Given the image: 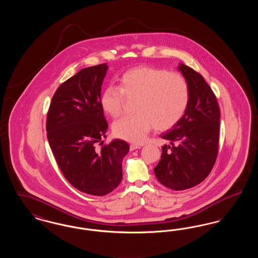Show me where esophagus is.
<instances>
[{
    "instance_id": "esophagus-1",
    "label": "esophagus",
    "mask_w": 258,
    "mask_h": 258,
    "mask_svg": "<svg viewBox=\"0 0 258 258\" xmlns=\"http://www.w3.org/2000/svg\"><path fill=\"white\" fill-rule=\"evenodd\" d=\"M130 149H131V151H134V150H136V149H141V145H137V144H132V145L130 146Z\"/></svg>"
}]
</instances>
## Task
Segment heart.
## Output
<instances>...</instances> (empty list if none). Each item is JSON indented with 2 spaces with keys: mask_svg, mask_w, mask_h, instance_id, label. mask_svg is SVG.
Segmentation results:
<instances>
[{
  "mask_svg": "<svg viewBox=\"0 0 258 258\" xmlns=\"http://www.w3.org/2000/svg\"><path fill=\"white\" fill-rule=\"evenodd\" d=\"M124 98H135V114L113 123V133L123 140L142 143L154 126L158 131L173 127L184 116L189 101V88L179 74L139 67L119 77V87H106L99 98L102 110L117 118Z\"/></svg>",
  "mask_w": 258,
  "mask_h": 258,
  "instance_id": "1",
  "label": "heart"
}]
</instances>
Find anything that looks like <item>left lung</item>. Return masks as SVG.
Wrapping results in <instances>:
<instances>
[{
	"label": "left lung",
	"instance_id": "1",
	"mask_svg": "<svg viewBox=\"0 0 258 258\" xmlns=\"http://www.w3.org/2000/svg\"><path fill=\"white\" fill-rule=\"evenodd\" d=\"M189 88V101L182 119L161 138V160L154 168L160 184L184 190L200 184L212 170L219 151L221 113L215 94L201 74L180 63Z\"/></svg>",
	"mask_w": 258,
	"mask_h": 258
}]
</instances>
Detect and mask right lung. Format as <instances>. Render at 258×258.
<instances>
[{"instance_id":"1","label":"right lung","mask_w":258,"mask_h":258,"mask_svg":"<svg viewBox=\"0 0 258 258\" xmlns=\"http://www.w3.org/2000/svg\"><path fill=\"white\" fill-rule=\"evenodd\" d=\"M107 70L106 63L89 67L64 81L52 98L46 121L50 148L64 178L96 197L121 183L122 161L130 151L121 139L97 149L108 128L99 102Z\"/></svg>"}]
</instances>
